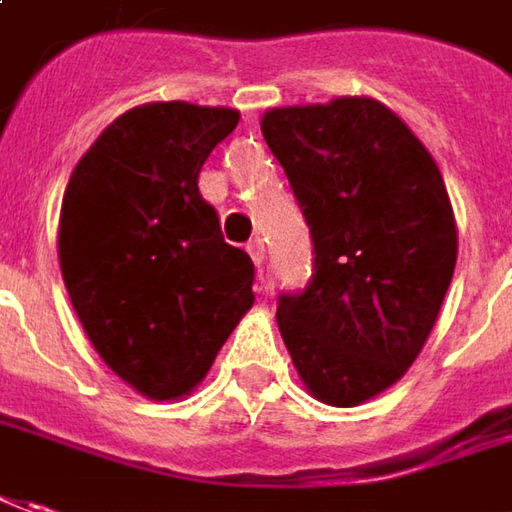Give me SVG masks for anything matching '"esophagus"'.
Returning <instances> with one entry per match:
<instances>
[{
  "label": "esophagus",
  "mask_w": 512,
  "mask_h": 512,
  "mask_svg": "<svg viewBox=\"0 0 512 512\" xmlns=\"http://www.w3.org/2000/svg\"><path fill=\"white\" fill-rule=\"evenodd\" d=\"M246 252L252 255V260H255V266L260 269L263 266V260H266V246H263V241L260 238H255V241H249V246H246Z\"/></svg>",
  "instance_id": "esophagus-1"
}]
</instances>
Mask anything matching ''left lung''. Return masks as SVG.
Instances as JSON below:
<instances>
[{
	"label": "left lung",
	"instance_id": "1",
	"mask_svg": "<svg viewBox=\"0 0 512 512\" xmlns=\"http://www.w3.org/2000/svg\"><path fill=\"white\" fill-rule=\"evenodd\" d=\"M314 241V271L277 302L302 384L358 406L401 378L437 322L457 263V224L440 168L373 97L263 114Z\"/></svg>",
	"mask_w": 512,
	"mask_h": 512
}]
</instances>
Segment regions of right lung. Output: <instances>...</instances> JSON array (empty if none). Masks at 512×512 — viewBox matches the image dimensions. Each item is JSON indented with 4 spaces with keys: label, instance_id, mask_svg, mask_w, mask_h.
Returning <instances> with one entry per match:
<instances>
[{
    "label": "right lung",
    "instance_id": "add662e5",
    "mask_svg": "<svg viewBox=\"0 0 512 512\" xmlns=\"http://www.w3.org/2000/svg\"><path fill=\"white\" fill-rule=\"evenodd\" d=\"M241 114L182 100L125 111L72 170L58 260L89 342L125 384L182 398L252 308L255 263L198 193Z\"/></svg>",
    "mask_w": 512,
    "mask_h": 512
}]
</instances>
